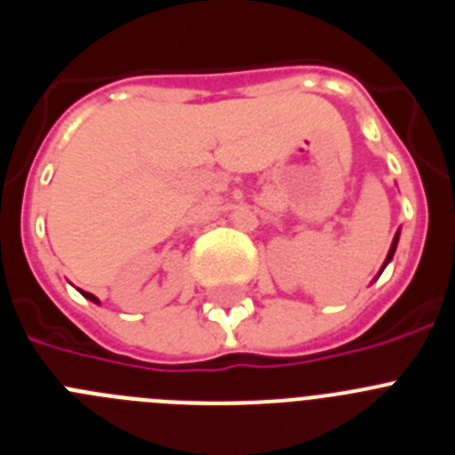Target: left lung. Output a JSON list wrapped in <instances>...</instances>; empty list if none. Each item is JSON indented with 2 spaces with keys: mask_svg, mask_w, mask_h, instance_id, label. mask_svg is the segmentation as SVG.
Segmentation results:
<instances>
[{
  "mask_svg": "<svg viewBox=\"0 0 455 455\" xmlns=\"http://www.w3.org/2000/svg\"><path fill=\"white\" fill-rule=\"evenodd\" d=\"M396 243H399V232H396V235H394V241H392V246H389V252H387V257H385V264H383V268L387 267L389 262H392L394 251H396ZM383 268H380V273H383ZM380 273H378V275H380Z\"/></svg>",
  "mask_w": 455,
  "mask_h": 455,
  "instance_id": "left-lung-1",
  "label": "left lung"
}]
</instances>
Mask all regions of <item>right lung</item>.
<instances>
[{
	"instance_id": "add662e5",
	"label": "right lung",
	"mask_w": 455,
	"mask_h": 455,
	"mask_svg": "<svg viewBox=\"0 0 455 455\" xmlns=\"http://www.w3.org/2000/svg\"><path fill=\"white\" fill-rule=\"evenodd\" d=\"M79 291H82V289H79ZM82 293H84V296H86L88 300H92V303H98V305H100V300L95 299V296H92V293H88V291H82Z\"/></svg>"
}]
</instances>
